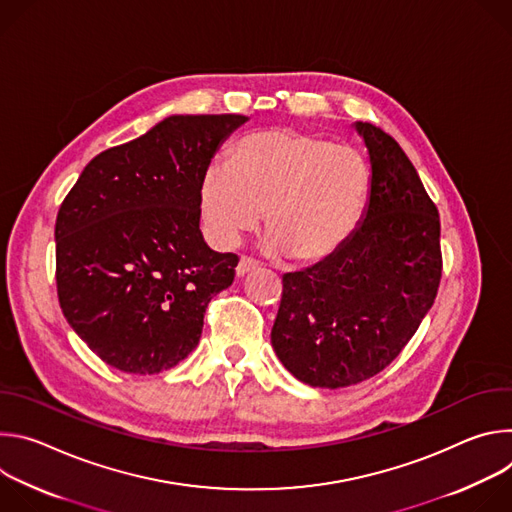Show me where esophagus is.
<instances>
[{
  "mask_svg": "<svg viewBox=\"0 0 512 512\" xmlns=\"http://www.w3.org/2000/svg\"><path fill=\"white\" fill-rule=\"evenodd\" d=\"M259 267V263L253 257H241L239 265H237V277H245L247 273L255 271Z\"/></svg>",
  "mask_w": 512,
  "mask_h": 512,
  "instance_id": "1",
  "label": "esophagus"
}]
</instances>
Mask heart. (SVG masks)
<instances>
[{
  "label": "heart",
  "instance_id": "1",
  "mask_svg": "<svg viewBox=\"0 0 512 512\" xmlns=\"http://www.w3.org/2000/svg\"><path fill=\"white\" fill-rule=\"evenodd\" d=\"M371 190V170L348 145L300 129H265L241 139L227 164L200 184V214L212 241L233 247L265 210L271 251L314 263L354 233Z\"/></svg>",
  "mask_w": 512,
  "mask_h": 512
}]
</instances>
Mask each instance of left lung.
<instances>
[{
	"mask_svg": "<svg viewBox=\"0 0 512 512\" xmlns=\"http://www.w3.org/2000/svg\"><path fill=\"white\" fill-rule=\"evenodd\" d=\"M371 156L369 208L350 239L285 273L271 344L306 385L338 389L379 375L433 306L442 279L440 214L401 145L356 123Z\"/></svg>",
	"mask_w": 512,
	"mask_h": 512,
	"instance_id": "8db88e82",
	"label": "left lung"
}]
</instances>
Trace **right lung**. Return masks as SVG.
<instances>
[{
	"label": "right lung",
	"mask_w": 512,
	"mask_h": 512,
	"mask_svg": "<svg viewBox=\"0 0 512 512\" xmlns=\"http://www.w3.org/2000/svg\"><path fill=\"white\" fill-rule=\"evenodd\" d=\"M245 115H172L95 156L56 216V291L70 328L113 369L158 375L200 340L239 257L202 239L200 184Z\"/></svg>",
	"instance_id": "add662e5"
}]
</instances>
